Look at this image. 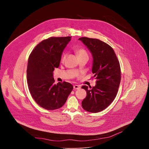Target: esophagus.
<instances>
[{"mask_svg":"<svg viewBox=\"0 0 149 149\" xmlns=\"http://www.w3.org/2000/svg\"><path fill=\"white\" fill-rule=\"evenodd\" d=\"M73 87H74V90H79V89H80V87H79V86H78V85H74V86H73Z\"/></svg>","mask_w":149,"mask_h":149,"instance_id":"esophagus-1","label":"esophagus"}]
</instances>
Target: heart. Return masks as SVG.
Segmentation results:
<instances>
[{
    "instance_id": "b5f03b06",
    "label": "heart",
    "mask_w": 149,
    "mask_h": 149,
    "mask_svg": "<svg viewBox=\"0 0 149 149\" xmlns=\"http://www.w3.org/2000/svg\"><path fill=\"white\" fill-rule=\"evenodd\" d=\"M75 51L78 57L80 56H88V54L86 50L82 47H77L75 48ZM65 58V54H63L61 57V61H64Z\"/></svg>"
}]
</instances>
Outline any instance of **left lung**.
I'll list each match as a JSON object with an SVG mask.
<instances>
[{
  "label": "left lung",
  "mask_w": 149,
  "mask_h": 149,
  "mask_svg": "<svg viewBox=\"0 0 149 149\" xmlns=\"http://www.w3.org/2000/svg\"><path fill=\"white\" fill-rule=\"evenodd\" d=\"M92 54V72L97 79L95 87L81 88L87 91L82 101V107L87 111L98 113L105 109L115 99L121 81L119 61L113 49L98 39L79 38Z\"/></svg>",
  "instance_id": "1"
}]
</instances>
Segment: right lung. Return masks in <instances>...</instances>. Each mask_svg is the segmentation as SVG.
Wrapping results in <instances>:
<instances>
[{
	"instance_id": "obj_1",
	"label": "right lung",
	"mask_w": 149,
	"mask_h": 149,
	"mask_svg": "<svg viewBox=\"0 0 149 149\" xmlns=\"http://www.w3.org/2000/svg\"><path fill=\"white\" fill-rule=\"evenodd\" d=\"M71 36L51 37L39 43L31 53L27 67L29 92L41 107L54 110L62 107L73 89L63 81L54 84L53 71L58 68L62 52Z\"/></svg>"
}]
</instances>
